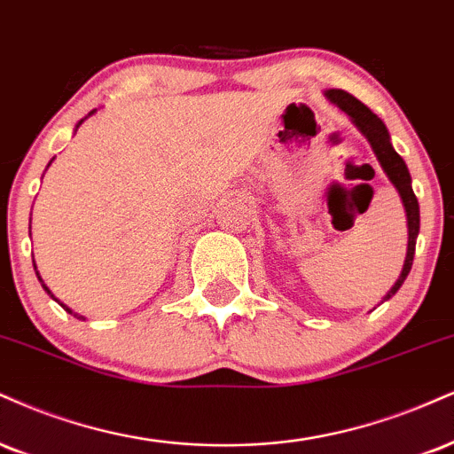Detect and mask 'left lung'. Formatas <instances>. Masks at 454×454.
I'll list each match as a JSON object with an SVG mask.
<instances>
[{
	"instance_id": "obj_1",
	"label": "left lung",
	"mask_w": 454,
	"mask_h": 454,
	"mask_svg": "<svg viewBox=\"0 0 454 454\" xmlns=\"http://www.w3.org/2000/svg\"><path fill=\"white\" fill-rule=\"evenodd\" d=\"M325 97L332 103H336L342 112L348 114L357 129L368 137L370 145H372L376 158H379L380 167L385 168V173L389 175V179L393 182V185L397 188L400 192L403 207H406V215H408V254H406V262H403V269L400 279L395 281V286L389 289L385 300H389L391 296H395L397 289L402 287V283L406 281L408 272L412 269V260H414V247H417V234H419V200L417 196L412 192V185H411V173H408L406 162L403 158L393 150L391 141H389V133H387V127L383 124L376 114L370 109L368 106H364L362 101L355 99L353 95H348L347 90L334 89V90H327Z\"/></svg>"
}]
</instances>
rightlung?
Segmentation results:
<instances>
[{
    "mask_svg": "<svg viewBox=\"0 0 454 454\" xmlns=\"http://www.w3.org/2000/svg\"><path fill=\"white\" fill-rule=\"evenodd\" d=\"M90 114H92V112H90ZM34 269H35V262H34ZM35 275H37V279H40V283H42V287H43V289H46V292H48V294H51V296H52V292H51V289H48V287H46V286H43V281H42V277H40V272H37V270H35ZM52 298H54V296H52ZM54 300H57V298H54ZM57 302H59V300H57ZM59 304H61V302H59ZM61 307H63V309H65V310H67V313H69V315H74V317H78V319H84V317H82V315H78V313H74V310H71V309H67V307H65V304H61Z\"/></svg>",
    "mask_w": 454,
    "mask_h": 454,
    "instance_id": "1",
    "label": "right lung"
}]
</instances>
